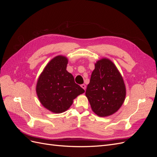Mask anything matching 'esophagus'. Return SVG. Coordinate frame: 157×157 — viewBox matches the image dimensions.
<instances>
[{
  "label": "esophagus",
  "mask_w": 157,
  "mask_h": 157,
  "mask_svg": "<svg viewBox=\"0 0 157 157\" xmlns=\"http://www.w3.org/2000/svg\"><path fill=\"white\" fill-rule=\"evenodd\" d=\"M81 87L85 90H86V85H85V84H82L81 85Z\"/></svg>",
  "instance_id": "34e87169"
}]
</instances>
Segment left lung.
<instances>
[{"mask_svg": "<svg viewBox=\"0 0 157 157\" xmlns=\"http://www.w3.org/2000/svg\"><path fill=\"white\" fill-rule=\"evenodd\" d=\"M126 94L124 80L113 61L106 58L97 61L86 90L93 112L101 117L113 115L122 105Z\"/></svg>", "mask_w": 157, "mask_h": 157, "instance_id": "obj_1", "label": "left lung"}]
</instances>
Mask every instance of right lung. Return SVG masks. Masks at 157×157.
Masks as SVG:
<instances>
[{
    "instance_id": "add662e5",
    "label": "right lung",
    "mask_w": 157,
    "mask_h": 157,
    "mask_svg": "<svg viewBox=\"0 0 157 157\" xmlns=\"http://www.w3.org/2000/svg\"><path fill=\"white\" fill-rule=\"evenodd\" d=\"M68 59L57 56L47 63L38 78L36 92L44 107L54 113L66 111L84 90L75 82L72 74L66 70Z\"/></svg>"
}]
</instances>
